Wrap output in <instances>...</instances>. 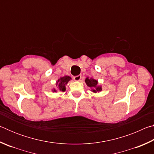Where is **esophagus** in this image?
I'll list each match as a JSON object with an SVG mask.
<instances>
[{
    "label": "esophagus",
    "mask_w": 154,
    "mask_h": 154,
    "mask_svg": "<svg viewBox=\"0 0 154 154\" xmlns=\"http://www.w3.org/2000/svg\"><path fill=\"white\" fill-rule=\"evenodd\" d=\"M81 79H82V75H78L77 76L73 77V79L75 81H80Z\"/></svg>",
    "instance_id": "obj_1"
}]
</instances>
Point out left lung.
Masks as SVG:
<instances>
[{"label":"left lung","mask_w":154,"mask_h":154,"mask_svg":"<svg viewBox=\"0 0 154 154\" xmlns=\"http://www.w3.org/2000/svg\"><path fill=\"white\" fill-rule=\"evenodd\" d=\"M85 83H86V84L88 87L93 88L92 91L94 92H100V91H101V90H102L101 87L98 86L97 85L98 82H97V81L95 79H88V77L85 79Z\"/></svg>","instance_id":"1"}]
</instances>
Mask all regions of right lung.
Instances as JSON below:
<instances>
[{"label":"right lung","instance_id":"right-lung-1","mask_svg":"<svg viewBox=\"0 0 154 154\" xmlns=\"http://www.w3.org/2000/svg\"><path fill=\"white\" fill-rule=\"evenodd\" d=\"M71 79V77L69 76H65L63 77H61L60 79H59L58 82H57V89L59 91H62V92H64L65 91V85H66V83L69 82ZM54 92H56V90H54Z\"/></svg>","mask_w":154,"mask_h":154}]
</instances>
